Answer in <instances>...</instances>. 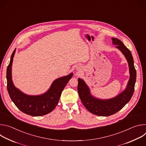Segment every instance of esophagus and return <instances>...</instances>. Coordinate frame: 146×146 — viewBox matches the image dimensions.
<instances>
[{"label": "esophagus", "instance_id": "obj_1", "mask_svg": "<svg viewBox=\"0 0 146 146\" xmlns=\"http://www.w3.org/2000/svg\"><path fill=\"white\" fill-rule=\"evenodd\" d=\"M77 69H78V68H77Z\"/></svg>", "mask_w": 146, "mask_h": 146}]
</instances>
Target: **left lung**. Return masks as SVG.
Returning a JSON list of instances; mask_svg holds the SVG:
<instances>
[{"label": "left lung", "instance_id": "1", "mask_svg": "<svg viewBox=\"0 0 146 146\" xmlns=\"http://www.w3.org/2000/svg\"><path fill=\"white\" fill-rule=\"evenodd\" d=\"M111 40L113 43L117 45L116 47L125 56L128 62L130 78L126 90L114 98L108 100L98 99L91 95L84 81L81 78L78 79L77 91L83 105L90 112L99 116H109L117 113L129 102L135 90L136 71L131 52L119 39L111 38Z\"/></svg>", "mask_w": 146, "mask_h": 146}]
</instances>
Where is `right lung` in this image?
<instances>
[{"label":"right lung","mask_w":146,"mask_h":146,"mask_svg":"<svg viewBox=\"0 0 146 146\" xmlns=\"http://www.w3.org/2000/svg\"><path fill=\"white\" fill-rule=\"evenodd\" d=\"M15 52V49L11 56L6 72L7 88L11 99L18 109L28 115L37 117L50 113L56 106L61 93L73 74L55 80L48 91L43 95H25L14 87L11 79V66Z\"/></svg>","instance_id":"1"}]
</instances>
